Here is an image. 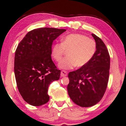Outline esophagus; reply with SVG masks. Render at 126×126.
Returning <instances> with one entry per match:
<instances>
[{
  "instance_id": "esophagus-1",
  "label": "esophagus",
  "mask_w": 126,
  "mask_h": 126,
  "mask_svg": "<svg viewBox=\"0 0 126 126\" xmlns=\"http://www.w3.org/2000/svg\"><path fill=\"white\" fill-rule=\"evenodd\" d=\"M67 72L66 71H64V70H63V71H61V77H66L67 76Z\"/></svg>"
}]
</instances>
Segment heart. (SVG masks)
<instances>
[{
	"mask_svg": "<svg viewBox=\"0 0 126 126\" xmlns=\"http://www.w3.org/2000/svg\"><path fill=\"white\" fill-rule=\"evenodd\" d=\"M97 45L94 40L82 34H70L62 38L61 44H53L51 48V56L59 62L64 53L69 51L67 57L63 58L58 64L59 68L70 70L77 66L82 67L88 64L94 55Z\"/></svg>",
	"mask_w": 126,
	"mask_h": 126,
	"instance_id": "b5f03b06",
	"label": "heart"
}]
</instances>
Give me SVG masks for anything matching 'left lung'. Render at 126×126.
Segmentation results:
<instances>
[{"label":"left lung","instance_id":"obj_1","mask_svg":"<svg viewBox=\"0 0 126 126\" xmlns=\"http://www.w3.org/2000/svg\"><path fill=\"white\" fill-rule=\"evenodd\" d=\"M97 49L91 60L85 66L70 72L67 91L74 103L81 107H90L103 98L108 84L110 56L101 38L92 34Z\"/></svg>","mask_w":126,"mask_h":126}]
</instances>
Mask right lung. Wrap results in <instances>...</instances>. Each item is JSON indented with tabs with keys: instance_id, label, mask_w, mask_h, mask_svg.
<instances>
[{
	"instance_id": "obj_1",
	"label": "right lung",
	"mask_w": 126,
	"mask_h": 126,
	"mask_svg": "<svg viewBox=\"0 0 126 126\" xmlns=\"http://www.w3.org/2000/svg\"><path fill=\"white\" fill-rule=\"evenodd\" d=\"M66 29L41 28L29 32L18 44L14 74L19 93L26 103L41 106L49 100L48 87L60 78L51 59L53 41Z\"/></svg>"
}]
</instances>
